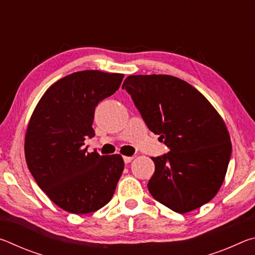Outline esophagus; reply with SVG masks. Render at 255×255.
<instances>
[{
	"label": "esophagus",
	"instance_id": "esophagus-1",
	"mask_svg": "<svg viewBox=\"0 0 255 255\" xmlns=\"http://www.w3.org/2000/svg\"><path fill=\"white\" fill-rule=\"evenodd\" d=\"M133 159V156H124V162L125 163H130Z\"/></svg>",
	"mask_w": 255,
	"mask_h": 255
}]
</instances>
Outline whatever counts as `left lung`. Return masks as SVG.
Returning a JSON list of instances; mask_svg holds the SVG:
<instances>
[{"mask_svg":"<svg viewBox=\"0 0 255 255\" xmlns=\"http://www.w3.org/2000/svg\"><path fill=\"white\" fill-rule=\"evenodd\" d=\"M123 89L130 94L148 129L170 152L152 157L150 195L175 213L185 214L217 195L232 154L221 115L187 82L171 75H130Z\"/></svg>","mask_w":255,"mask_h":255,"instance_id":"8db88e82","label":"left lung"}]
</instances>
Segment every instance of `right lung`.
<instances>
[{
    "label": "right lung",
    "mask_w": 255,
    "mask_h": 255,
    "mask_svg": "<svg viewBox=\"0 0 255 255\" xmlns=\"http://www.w3.org/2000/svg\"><path fill=\"white\" fill-rule=\"evenodd\" d=\"M124 74L81 71L44 93L29 120L24 154L30 173L59 208L83 215L106 206L124 171L122 155L88 153L98 103L119 89Z\"/></svg>",
    "instance_id": "add662e5"
}]
</instances>
